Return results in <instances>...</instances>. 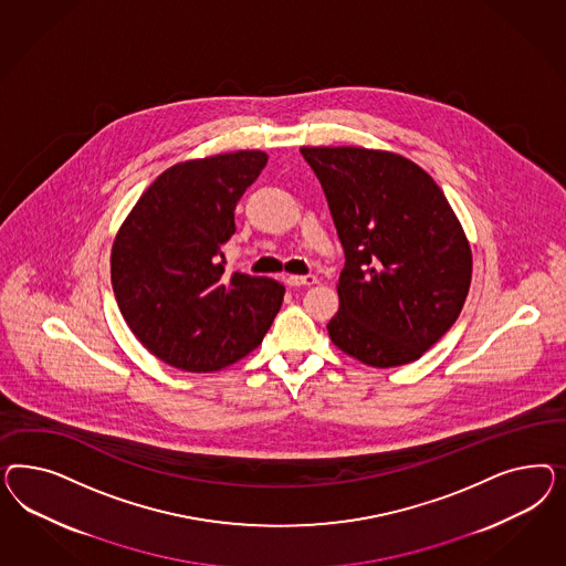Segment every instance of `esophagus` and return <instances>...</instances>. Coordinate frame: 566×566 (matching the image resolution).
Wrapping results in <instances>:
<instances>
[{
	"label": "esophagus",
	"instance_id": "34e87169",
	"mask_svg": "<svg viewBox=\"0 0 566 566\" xmlns=\"http://www.w3.org/2000/svg\"><path fill=\"white\" fill-rule=\"evenodd\" d=\"M286 284L292 286V289H294V286H313V284H317V277L311 274L289 275V277H286Z\"/></svg>",
	"mask_w": 566,
	"mask_h": 566
}]
</instances>
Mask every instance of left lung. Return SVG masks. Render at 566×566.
<instances>
[{
	"instance_id": "left-lung-1",
	"label": "left lung",
	"mask_w": 566,
	"mask_h": 566,
	"mask_svg": "<svg viewBox=\"0 0 566 566\" xmlns=\"http://www.w3.org/2000/svg\"><path fill=\"white\" fill-rule=\"evenodd\" d=\"M344 249L332 343L371 367L417 360L457 322L471 249L444 192L400 155L303 147Z\"/></svg>"
}]
</instances>
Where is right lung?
<instances>
[{
  "instance_id": "obj_1",
  "label": "right lung",
  "mask_w": 566,
  "mask_h": 566,
  "mask_svg": "<svg viewBox=\"0 0 566 566\" xmlns=\"http://www.w3.org/2000/svg\"><path fill=\"white\" fill-rule=\"evenodd\" d=\"M263 151L192 159L159 174L122 223L112 286L124 322L157 359L216 371L258 348L284 298L272 277L223 274L234 209Z\"/></svg>"
}]
</instances>
